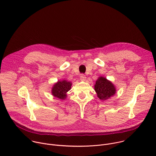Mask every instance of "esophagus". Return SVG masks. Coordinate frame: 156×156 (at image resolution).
I'll use <instances>...</instances> for the list:
<instances>
[{
    "label": "esophagus",
    "mask_w": 156,
    "mask_h": 156,
    "mask_svg": "<svg viewBox=\"0 0 156 156\" xmlns=\"http://www.w3.org/2000/svg\"><path fill=\"white\" fill-rule=\"evenodd\" d=\"M80 80L81 81H84L86 80V76L84 74H81V75H80Z\"/></svg>",
    "instance_id": "obj_1"
}]
</instances>
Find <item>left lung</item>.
I'll return each instance as SVG.
<instances>
[{
  "instance_id": "8db88e82",
  "label": "left lung",
  "mask_w": 156,
  "mask_h": 156,
  "mask_svg": "<svg viewBox=\"0 0 156 156\" xmlns=\"http://www.w3.org/2000/svg\"><path fill=\"white\" fill-rule=\"evenodd\" d=\"M94 90L98 97L102 100H106L115 93V88L114 84L104 77L101 76L96 82Z\"/></svg>"
}]
</instances>
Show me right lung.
Segmentation results:
<instances>
[{
  "instance_id": "1",
  "label": "right lung",
  "mask_w": 156,
  "mask_h": 156,
  "mask_svg": "<svg viewBox=\"0 0 156 156\" xmlns=\"http://www.w3.org/2000/svg\"><path fill=\"white\" fill-rule=\"evenodd\" d=\"M71 86L72 83L69 81L66 80L58 81L52 87V94L54 96L58 99H64L66 96V93L70 90Z\"/></svg>"
}]
</instances>
